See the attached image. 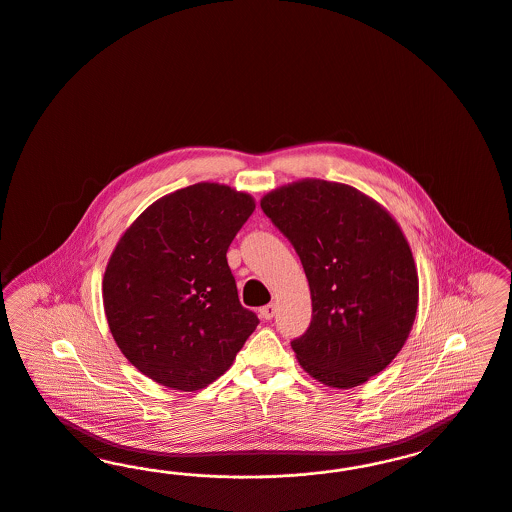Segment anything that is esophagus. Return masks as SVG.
Instances as JSON below:
<instances>
[{"label": "esophagus", "instance_id": "1", "mask_svg": "<svg viewBox=\"0 0 512 512\" xmlns=\"http://www.w3.org/2000/svg\"><path fill=\"white\" fill-rule=\"evenodd\" d=\"M274 314H276V305H274V303H270V305L261 308V316H263L265 320H272Z\"/></svg>", "mask_w": 512, "mask_h": 512}]
</instances>
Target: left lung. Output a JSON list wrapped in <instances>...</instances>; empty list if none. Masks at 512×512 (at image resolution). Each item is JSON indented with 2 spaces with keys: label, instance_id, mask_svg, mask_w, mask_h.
Returning <instances> with one entry per match:
<instances>
[{
  "label": "left lung",
  "instance_id": "1",
  "mask_svg": "<svg viewBox=\"0 0 512 512\" xmlns=\"http://www.w3.org/2000/svg\"><path fill=\"white\" fill-rule=\"evenodd\" d=\"M266 217L307 274L312 322L291 348L310 377L352 389L402 350L419 303L408 240L383 205L343 183L303 179L268 192Z\"/></svg>",
  "mask_w": 512,
  "mask_h": 512
}]
</instances>
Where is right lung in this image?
I'll list each match as a JSON object with an SVG mask.
<instances>
[{"instance_id": "right-lung-1", "label": "right lung", "mask_w": 512, "mask_h": 512, "mask_svg": "<svg viewBox=\"0 0 512 512\" xmlns=\"http://www.w3.org/2000/svg\"><path fill=\"white\" fill-rule=\"evenodd\" d=\"M253 209L246 192L192 184L146 207L112 251L103 278L108 328L123 356L152 381L205 389L257 328L226 261Z\"/></svg>"}]
</instances>
